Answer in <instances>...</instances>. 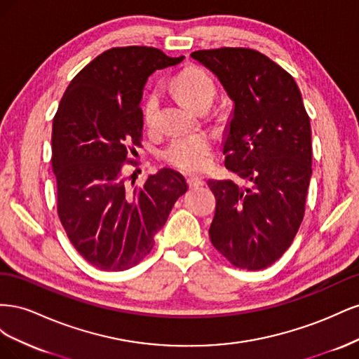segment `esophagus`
I'll use <instances>...</instances> for the list:
<instances>
[{
  "mask_svg": "<svg viewBox=\"0 0 359 359\" xmlns=\"http://www.w3.org/2000/svg\"><path fill=\"white\" fill-rule=\"evenodd\" d=\"M187 182H189V186H190L191 189L202 187L203 184H205V181H203L202 178H199V177H190V178H187Z\"/></svg>",
  "mask_w": 359,
  "mask_h": 359,
  "instance_id": "obj_1",
  "label": "esophagus"
}]
</instances>
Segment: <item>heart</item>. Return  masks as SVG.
<instances>
[{
	"label": "heart",
	"mask_w": 359,
	"mask_h": 359,
	"mask_svg": "<svg viewBox=\"0 0 359 359\" xmlns=\"http://www.w3.org/2000/svg\"><path fill=\"white\" fill-rule=\"evenodd\" d=\"M172 88L180 99L193 109L202 104H211L215 85L203 70L189 67L182 70L172 81ZM158 109V95L154 93L148 97L144 106V118L147 124H154ZM212 151V142L205 135H187L172 139L165 149V157L180 169L196 172L208 166Z\"/></svg>",
	"instance_id": "heart-1"
}]
</instances>
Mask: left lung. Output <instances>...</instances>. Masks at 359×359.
I'll return each instance as SVG.
<instances>
[{
	"label": "left lung",
	"instance_id": "8db88e82",
	"mask_svg": "<svg viewBox=\"0 0 359 359\" xmlns=\"http://www.w3.org/2000/svg\"><path fill=\"white\" fill-rule=\"evenodd\" d=\"M223 86L233 107L223 132L226 168L250 186L208 180L217 199L212 245L238 268L273 265L292 244L311 178V127L292 76L244 48L190 55Z\"/></svg>",
	"mask_w": 359,
	"mask_h": 359
}]
</instances>
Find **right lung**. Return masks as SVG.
<instances>
[{"instance_id": "add662e5", "label": "right lung", "mask_w": 359, "mask_h": 359, "mask_svg": "<svg viewBox=\"0 0 359 359\" xmlns=\"http://www.w3.org/2000/svg\"><path fill=\"white\" fill-rule=\"evenodd\" d=\"M182 60L156 48H114L76 74L62 95L52 126L58 215L74 248L95 268L137 265L189 189L170 168L133 190L123 175L128 148L140 147L148 78Z\"/></svg>"}]
</instances>
